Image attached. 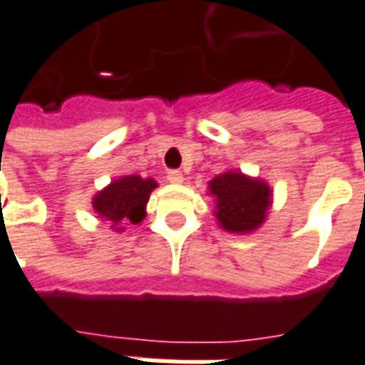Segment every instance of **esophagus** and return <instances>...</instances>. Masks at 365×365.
<instances>
[{
    "label": "esophagus",
    "instance_id": "obj_1",
    "mask_svg": "<svg viewBox=\"0 0 365 365\" xmlns=\"http://www.w3.org/2000/svg\"><path fill=\"white\" fill-rule=\"evenodd\" d=\"M167 180H169V182H173V185H180V182L185 180V177H182V173L180 171L173 169V171L167 173Z\"/></svg>",
    "mask_w": 365,
    "mask_h": 365
}]
</instances>
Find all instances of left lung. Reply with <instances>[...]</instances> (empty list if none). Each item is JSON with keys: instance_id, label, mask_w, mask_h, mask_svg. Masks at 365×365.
<instances>
[{"instance_id": "obj_1", "label": "left lung", "mask_w": 365, "mask_h": 365, "mask_svg": "<svg viewBox=\"0 0 365 365\" xmlns=\"http://www.w3.org/2000/svg\"><path fill=\"white\" fill-rule=\"evenodd\" d=\"M215 198V219L229 232H252L267 217L271 188L259 179H250L240 171H227L210 182Z\"/></svg>"}]
</instances>
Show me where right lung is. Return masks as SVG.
Wrapping results in <instances>:
<instances>
[{"mask_svg": "<svg viewBox=\"0 0 365 365\" xmlns=\"http://www.w3.org/2000/svg\"><path fill=\"white\" fill-rule=\"evenodd\" d=\"M155 186H158L155 180L142 179L138 175L120 177L96 194L92 205L96 213L113 227L119 223L136 225L146 217L148 198ZM117 231H123V227H119Z\"/></svg>", "mask_w": 365, "mask_h": 365, "instance_id": "obj_1", "label": "right lung"}]
</instances>
